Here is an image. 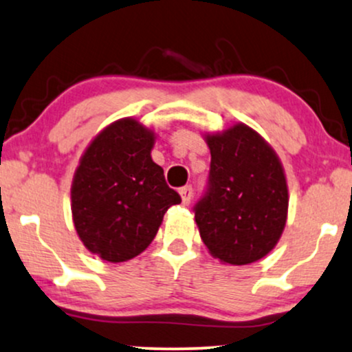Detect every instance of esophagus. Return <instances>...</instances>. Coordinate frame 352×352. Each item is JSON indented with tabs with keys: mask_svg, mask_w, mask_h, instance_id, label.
I'll list each match as a JSON object with an SVG mask.
<instances>
[{
	"mask_svg": "<svg viewBox=\"0 0 352 352\" xmlns=\"http://www.w3.org/2000/svg\"><path fill=\"white\" fill-rule=\"evenodd\" d=\"M179 194H181V199H183V204L188 206L189 202L192 199V186H184V188L179 189Z\"/></svg>",
	"mask_w": 352,
	"mask_h": 352,
	"instance_id": "34e87169",
	"label": "esophagus"
}]
</instances>
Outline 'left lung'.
Instances as JSON below:
<instances>
[{"instance_id":"1","label":"left lung","mask_w":352,"mask_h":352,"mask_svg":"<svg viewBox=\"0 0 352 352\" xmlns=\"http://www.w3.org/2000/svg\"><path fill=\"white\" fill-rule=\"evenodd\" d=\"M206 140L209 179L192 209L202 242L221 262H257L276 245L287 222L282 164L265 140L243 123Z\"/></svg>"}]
</instances>
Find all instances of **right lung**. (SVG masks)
Listing matches in <instances>:
<instances>
[{
    "instance_id": "1",
    "label": "right lung",
    "mask_w": 352,
    "mask_h": 352,
    "mask_svg": "<svg viewBox=\"0 0 352 352\" xmlns=\"http://www.w3.org/2000/svg\"><path fill=\"white\" fill-rule=\"evenodd\" d=\"M153 131L133 118L111 123L87 148L74 176V226L92 254L125 262L150 245L181 196L151 160Z\"/></svg>"
}]
</instances>
